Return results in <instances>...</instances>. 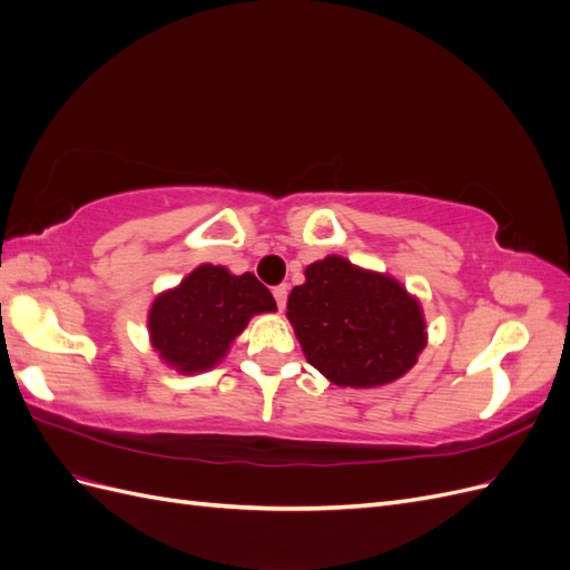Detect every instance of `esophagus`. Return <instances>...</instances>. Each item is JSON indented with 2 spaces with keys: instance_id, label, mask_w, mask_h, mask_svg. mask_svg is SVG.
I'll use <instances>...</instances> for the list:
<instances>
[{
  "instance_id": "34e87169",
  "label": "esophagus",
  "mask_w": 570,
  "mask_h": 570,
  "mask_svg": "<svg viewBox=\"0 0 570 570\" xmlns=\"http://www.w3.org/2000/svg\"><path fill=\"white\" fill-rule=\"evenodd\" d=\"M287 285H278L273 287V297H275V304H278V308H285V302H287Z\"/></svg>"
}]
</instances>
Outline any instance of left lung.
I'll use <instances>...</instances> for the list:
<instances>
[{"instance_id": "1", "label": "left lung", "mask_w": 570, "mask_h": 570, "mask_svg": "<svg viewBox=\"0 0 570 570\" xmlns=\"http://www.w3.org/2000/svg\"><path fill=\"white\" fill-rule=\"evenodd\" d=\"M289 292L287 318L308 364L342 387H375L402 377L425 347L419 302L390 275L325 256Z\"/></svg>"}]
</instances>
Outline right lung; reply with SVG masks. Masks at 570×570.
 I'll use <instances>...</instances> for the list:
<instances>
[{
  "instance_id": "1",
  "label": "right lung",
  "mask_w": 570,
  "mask_h": 570,
  "mask_svg": "<svg viewBox=\"0 0 570 570\" xmlns=\"http://www.w3.org/2000/svg\"><path fill=\"white\" fill-rule=\"evenodd\" d=\"M264 312H275V299L252 273L204 264L151 304L149 335L166 364L199 373L214 368L249 318Z\"/></svg>"
}]
</instances>
